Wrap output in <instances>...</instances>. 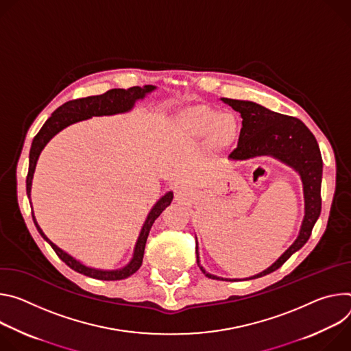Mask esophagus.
I'll return each mask as SVG.
<instances>
[{"label": "esophagus", "mask_w": 351, "mask_h": 351, "mask_svg": "<svg viewBox=\"0 0 351 351\" xmlns=\"http://www.w3.org/2000/svg\"><path fill=\"white\" fill-rule=\"evenodd\" d=\"M177 197H182V191L181 189L177 191Z\"/></svg>", "instance_id": "34e87169"}]
</instances>
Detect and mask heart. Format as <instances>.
<instances>
[{
  "label": "heart",
  "instance_id": "heart-1",
  "mask_svg": "<svg viewBox=\"0 0 351 351\" xmlns=\"http://www.w3.org/2000/svg\"><path fill=\"white\" fill-rule=\"evenodd\" d=\"M189 130L193 135L198 136L209 135L212 131H216V135L220 139H227L234 132L236 123L230 115H223L219 119L216 112L201 108L191 115Z\"/></svg>",
  "mask_w": 351,
  "mask_h": 351
}]
</instances>
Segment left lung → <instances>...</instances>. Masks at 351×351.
<instances>
[{"mask_svg":"<svg viewBox=\"0 0 351 351\" xmlns=\"http://www.w3.org/2000/svg\"><path fill=\"white\" fill-rule=\"evenodd\" d=\"M221 100L239 111L243 119L239 145L228 154V158L234 160H245L255 158V156H274V158L282 160L298 171L304 185L305 216L297 240L270 267L261 271L259 275L250 278L256 279L279 269L295 251H298L308 241L311 232H313L314 224L318 220L322 208V156L314 134L295 117L270 111L254 101L226 97ZM197 262L206 278L228 280L206 274V270L199 265L198 247Z\"/></svg>","mask_w":351,"mask_h":351,"instance_id":"1","label":"left lung"}]
</instances>
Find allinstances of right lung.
I'll use <instances>...</instances> for the list:
<instances>
[{
  "mask_svg": "<svg viewBox=\"0 0 351 351\" xmlns=\"http://www.w3.org/2000/svg\"><path fill=\"white\" fill-rule=\"evenodd\" d=\"M156 88L152 85H145L143 88L141 86H132L130 89H111L107 90L103 95L99 96H89V97H82V99H75L64 103L61 107H58L50 119L46 121V124L42 127V130L38 131V134L34 136L29 153V171L26 177V193L27 198H30V188H32V178L33 173L36 169V163L38 156H40V152L43 147L47 145V142L58 134L61 130L65 127L82 121L86 119H90L93 115H111L117 112H125L131 110L138 99H143L146 93L154 90ZM173 201V192H167L166 195L159 199V202L153 206L150 213L147 215V219L142 227V231L139 234V239L135 245L134 251V258L132 261L123 269H117V270H99V269H92L81 262H77L73 259L71 255L64 252L61 248H58L56 244H53L42 231V228L38 227L34 215H32L34 226L37 231L40 232V236L51 245V248L56 251L58 258L65 262L71 269H73L77 274H82L85 276L97 279V280H121L127 279L131 275H134L135 271L141 267L142 261H143V252H145V245L146 240L149 236V231L152 228V224L154 220L160 216V213L171 204Z\"/></svg>",
  "mask_w": 351,
  "mask_h": 351,
  "instance_id": "add662e5",
  "label": "right lung"
}]
</instances>
